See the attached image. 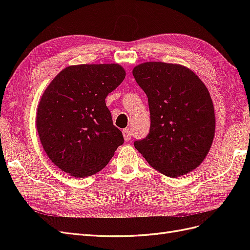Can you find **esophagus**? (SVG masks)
<instances>
[{"label":"esophagus","instance_id":"34e87169","mask_svg":"<svg viewBox=\"0 0 250 250\" xmlns=\"http://www.w3.org/2000/svg\"><path fill=\"white\" fill-rule=\"evenodd\" d=\"M122 132H123L124 140H125L126 142L130 141V139H131V132H130V130H129V128H125V129H123Z\"/></svg>","mask_w":250,"mask_h":250}]
</instances>
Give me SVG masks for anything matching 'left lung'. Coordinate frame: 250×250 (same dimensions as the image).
<instances>
[{"instance_id": "8db88e82", "label": "left lung", "mask_w": 250, "mask_h": 250, "mask_svg": "<svg viewBox=\"0 0 250 250\" xmlns=\"http://www.w3.org/2000/svg\"><path fill=\"white\" fill-rule=\"evenodd\" d=\"M148 98L150 129L134 147L151 167L169 177L196 169L215 134V111L207 86L179 64L145 62L132 71Z\"/></svg>"}]
</instances>
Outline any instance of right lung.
<instances>
[{
  "label": "right lung",
  "mask_w": 250,
  "mask_h": 250,
  "mask_svg": "<svg viewBox=\"0 0 250 250\" xmlns=\"http://www.w3.org/2000/svg\"><path fill=\"white\" fill-rule=\"evenodd\" d=\"M121 65L65 67L42 97L36 127L42 145L59 169L74 177L101 171L124 143L105 98L125 78Z\"/></svg>",
  "instance_id": "obj_1"
}]
</instances>
